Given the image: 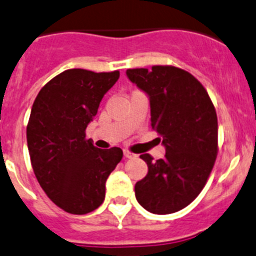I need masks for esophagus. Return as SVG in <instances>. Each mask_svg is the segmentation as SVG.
Listing matches in <instances>:
<instances>
[{"label": "esophagus", "instance_id": "1", "mask_svg": "<svg viewBox=\"0 0 256 256\" xmlns=\"http://www.w3.org/2000/svg\"><path fill=\"white\" fill-rule=\"evenodd\" d=\"M124 156H125L126 159H132V158H136V154L128 152V150H124Z\"/></svg>", "mask_w": 256, "mask_h": 256}]
</instances>
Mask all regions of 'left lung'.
Returning <instances> with one entry per match:
<instances>
[{
    "label": "left lung",
    "mask_w": 256,
    "mask_h": 256,
    "mask_svg": "<svg viewBox=\"0 0 256 256\" xmlns=\"http://www.w3.org/2000/svg\"><path fill=\"white\" fill-rule=\"evenodd\" d=\"M126 74L149 96L152 128L166 146V156L156 162L150 154L140 155L149 170L135 184L136 200L152 214H173L200 194L214 168L216 110L204 86L184 69L154 66Z\"/></svg>",
    "instance_id": "obj_1"
}]
</instances>
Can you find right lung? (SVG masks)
Segmentation results:
<instances>
[{
  "label": "right lung",
  "instance_id": "obj_1",
  "mask_svg": "<svg viewBox=\"0 0 256 256\" xmlns=\"http://www.w3.org/2000/svg\"><path fill=\"white\" fill-rule=\"evenodd\" d=\"M120 72L68 69L38 93L26 128L31 166L40 187L68 214H86L102 204L106 180L122 159L86 139V128Z\"/></svg>",
  "mask_w": 256,
  "mask_h": 256
}]
</instances>
